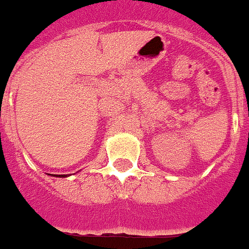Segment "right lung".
Returning a JSON list of instances; mask_svg holds the SVG:
<instances>
[{
  "label": "right lung",
  "mask_w": 249,
  "mask_h": 249,
  "mask_svg": "<svg viewBox=\"0 0 249 249\" xmlns=\"http://www.w3.org/2000/svg\"><path fill=\"white\" fill-rule=\"evenodd\" d=\"M52 176H53V174H52ZM54 176H55V174H54ZM66 174H56V177H65Z\"/></svg>",
  "instance_id": "1"
}]
</instances>
